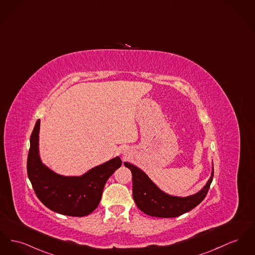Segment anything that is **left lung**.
<instances>
[{
    "label": "left lung",
    "mask_w": 255,
    "mask_h": 255,
    "mask_svg": "<svg viewBox=\"0 0 255 255\" xmlns=\"http://www.w3.org/2000/svg\"><path fill=\"white\" fill-rule=\"evenodd\" d=\"M133 176V197L137 208L148 216L157 218H175L197 206L207 195L213 181L214 167L206 185L195 195L186 197L167 195L160 190L138 167L125 162Z\"/></svg>",
    "instance_id": "1"
}]
</instances>
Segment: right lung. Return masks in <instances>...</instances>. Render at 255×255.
Listing matches in <instances>:
<instances>
[{
	"instance_id": "right-lung-1",
	"label": "right lung",
	"mask_w": 255,
	"mask_h": 255,
	"mask_svg": "<svg viewBox=\"0 0 255 255\" xmlns=\"http://www.w3.org/2000/svg\"><path fill=\"white\" fill-rule=\"evenodd\" d=\"M40 120L30 135L27 171L38 199L56 213L71 217L88 216L97 208L107 180L122 165L116 157L81 176L60 175L42 164L39 156Z\"/></svg>"
}]
</instances>
